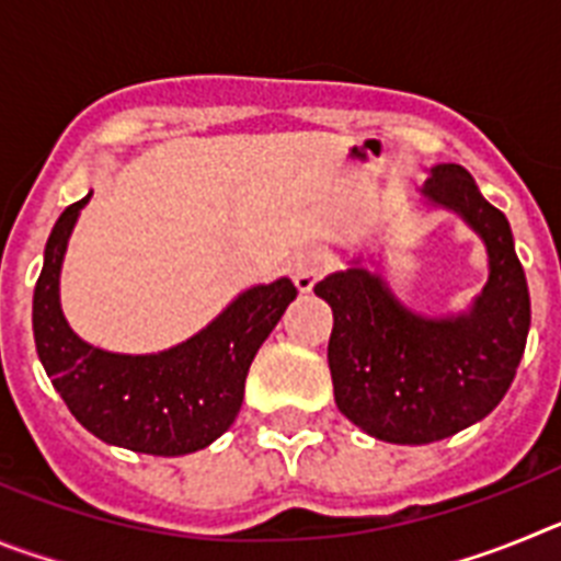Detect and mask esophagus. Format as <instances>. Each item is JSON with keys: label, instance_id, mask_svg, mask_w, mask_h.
<instances>
[{"label": "esophagus", "instance_id": "obj_1", "mask_svg": "<svg viewBox=\"0 0 561 561\" xmlns=\"http://www.w3.org/2000/svg\"><path fill=\"white\" fill-rule=\"evenodd\" d=\"M331 270V255L325 250H300L289 261L291 280L300 291H311L317 280Z\"/></svg>", "mask_w": 561, "mask_h": 561}]
</instances>
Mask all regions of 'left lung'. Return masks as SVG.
Returning <instances> with one entry per match:
<instances>
[{"instance_id":"1","label":"left lung","mask_w":561,"mask_h":561,"mask_svg":"<svg viewBox=\"0 0 561 561\" xmlns=\"http://www.w3.org/2000/svg\"><path fill=\"white\" fill-rule=\"evenodd\" d=\"M421 196L483 238L489 280L469 311L421 317L381 275L334 272L314 286L334 311L329 368L340 413L388 444H433L472 427L512 388L531 329V297L508 219L466 168L435 165Z\"/></svg>"}]
</instances>
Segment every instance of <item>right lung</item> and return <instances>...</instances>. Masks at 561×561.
Returning <instances> with one entry per match:
<instances>
[{
  "mask_svg": "<svg viewBox=\"0 0 561 561\" xmlns=\"http://www.w3.org/2000/svg\"><path fill=\"white\" fill-rule=\"evenodd\" d=\"M92 196V193H89ZM89 196L58 216L33 291V336L53 388L92 435L131 453L187 455L230 430L257 348L297 297L289 277L238 295L207 329L160 354H112L64 320L58 277Z\"/></svg>",
  "mask_w": 561,
  "mask_h": 561,
  "instance_id": "obj_1",
  "label": "right lung"
}]
</instances>
